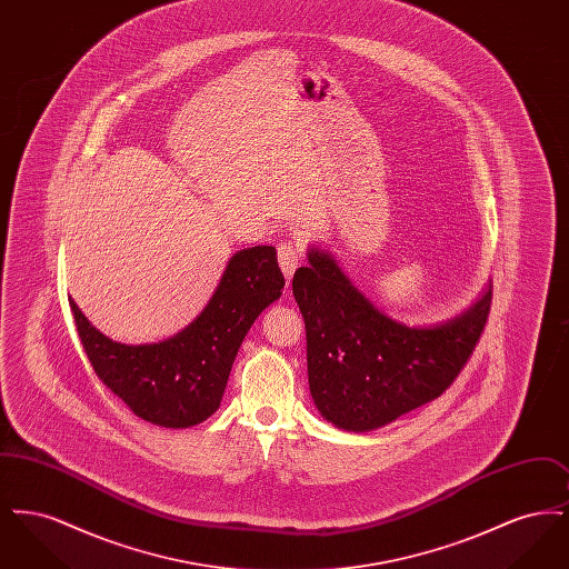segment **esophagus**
<instances>
[{"label": "esophagus", "mask_w": 569, "mask_h": 569, "mask_svg": "<svg viewBox=\"0 0 569 569\" xmlns=\"http://www.w3.org/2000/svg\"><path fill=\"white\" fill-rule=\"evenodd\" d=\"M302 256H305L302 244L295 243V241H286L277 247V260H279V267L286 274V279H290L295 274Z\"/></svg>", "instance_id": "34e87169"}]
</instances>
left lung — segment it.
<instances>
[{
	"mask_svg": "<svg viewBox=\"0 0 569 569\" xmlns=\"http://www.w3.org/2000/svg\"><path fill=\"white\" fill-rule=\"evenodd\" d=\"M292 292L307 330L313 403L337 429L365 433L441 397L485 332L492 290L462 316L409 328L381 313L322 249H309Z\"/></svg>",
	"mask_w": 569,
	"mask_h": 569,
	"instance_id": "1",
	"label": "left lung"
}]
</instances>
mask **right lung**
<instances>
[{
  "instance_id": "right-lung-1",
  "label": "right lung",
  "mask_w": 569,
  "mask_h": 569,
  "mask_svg": "<svg viewBox=\"0 0 569 569\" xmlns=\"http://www.w3.org/2000/svg\"><path fill=\"white\" fill-rule=\"evenodd\" d=\"M283 286L274 247L243 249L230 258L204 311L179 335L147 346L112 341L72 298L70 309L84 353L110 392L147 422L188 429L216 413L247 330Z\"/></svg>"
}]
</instances>
